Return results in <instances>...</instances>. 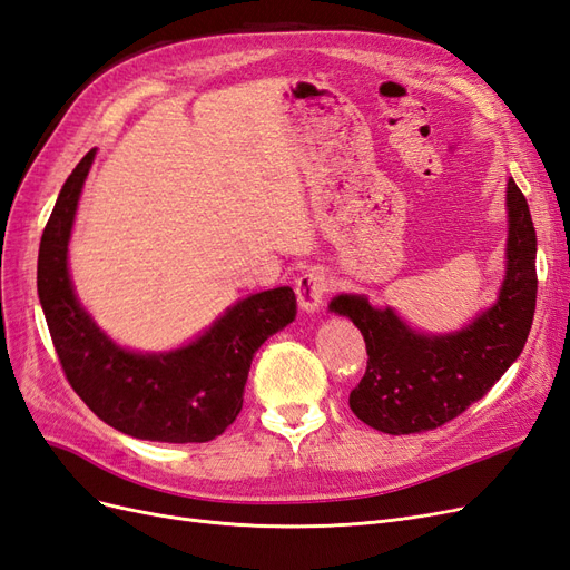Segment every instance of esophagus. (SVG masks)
Returning a JSON list of instances; mask_svg holds the SVG:
<instances>
[{
	"mask_svg": "<svg viewBox=\"0 0 570 570\" xmlns=\"http://www.w3.org/2000/svg\"><path fill=\"white\" fill-rule=\"evenodd\" d=\"M328 291V277L322 269H309L296 279V298L301 309L315 312L322 307L324 296Z\"/></svg>",
	"mask_w": 570,
	"mask_h": 570,
	"instance_id": "1",
	"label": "esophagus"
}]
</instances>
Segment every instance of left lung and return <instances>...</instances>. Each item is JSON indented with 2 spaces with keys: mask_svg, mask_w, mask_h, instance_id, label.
<instances>
[{
  "mask_svg": "<svg viewBox=\"0 0 570 570\" xmlns=\"http://www.w3.org/2000/svg\"><path fill=\"white\" fill-rule=\"evenodd\" d=\"M509 242L500 298L462 332L416 334L391 307L364 296H336L332 312L351 317L366 343V372L351 391V410L366 426L391 435L433 431L481 400L530 334L538 298V238L525 196L507 181Z\"/></svg>",
  "mask_w": 570,
  "mask_h": 570,
  "instance_id": "8db88e82",
  "label": "left lung"
}]
</instances>
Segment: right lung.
Returning a JSON list of instances; mask_svg holds the SVG:
<instances>
[{"mask_svg":"<svg viewBox=\"0 0 570 570\" xmlns=\"http://www.w3.org/2000/svg\"><path fill=\"white\" fill-rule=\"evenodd\" d=\"M91 160L95 149L66 179L40 242L38 293L61 370L85 405L120 433L208 443L242 412L253 355L296 317V293L282 286L238 301L181 351H122L89 320L68 277V238Z\"/></svg>","mask_w":570,"mask_h":570,"instance_id":"1","label":"right lung"}]
</instances>
